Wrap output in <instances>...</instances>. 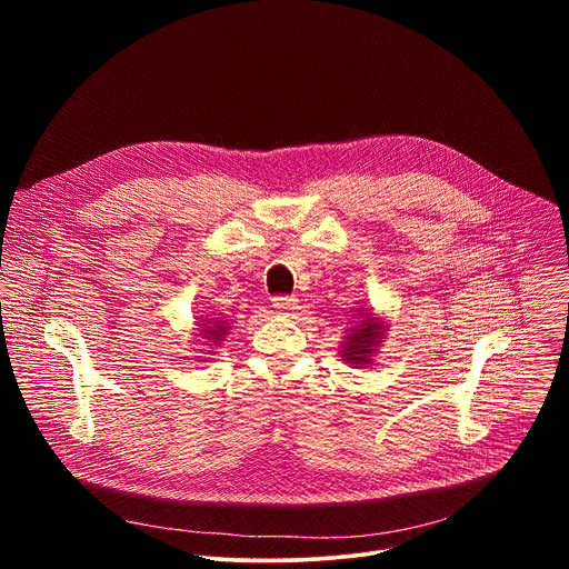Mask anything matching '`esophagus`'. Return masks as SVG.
Wrapping results in <instances>:
<instances>
[{"label":"esophagus","mask_w":569,"mask_h":569,"mask_svg":"<svg viewBox=\"0 0 569 569\" xmlns=\"http://www.w3.org/2000/svg\"><path fill=\"white\" fill-rule=\"evenodd\" d=\"M272 306H274L279 312H283V315H290V312H295V310L299 308V301H297L295 297H286V295H279V297H274V299H272Z\"/></svg>","instance_id":"obj_1"}]
</instances>
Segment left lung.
I'll return each mask as SVG.
<instances>
[{
  "label": "left lung",
  "mask_w": 569,
  "mask_h": 569,
  "mask_svg": "<svg viewBox=\"0 0 569 569\" xmlns=\"http://www.w3.org/2000/svg\"><path fill=\"white\" fill-rule=\"evenodd\" d=\"M378 323H371V321H365L358 323V327L349 329V336L347 340L353 345L351 349H347V360H356V362H365V353H371V345L373 342H380L378 338Z\"/></svg>",
  "instance_id": "8db88e82"
}]
</instances>
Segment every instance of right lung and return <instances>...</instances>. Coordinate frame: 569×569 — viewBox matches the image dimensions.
<instances>
[{
	"label": "right lung",
	"instance_id": "right-lung-1",
	"mask_svg": "<svg viewBox=\"0 0 569 569\" xmlns=\"http://www.w3.org/2000/svg\"><path fill=\"white\" fill-rule=\"evenodd\" d=\"M227 329H224V321H209L207 327H204V338H218V336H222Z\"/></svg>",
	"mask_w": 569,
	"mask_h": 569
}]
</instances>
